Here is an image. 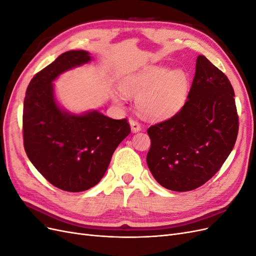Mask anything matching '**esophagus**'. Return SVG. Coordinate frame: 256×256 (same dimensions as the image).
Instances as JSON below:
<instances>
[{
  "instance_id": "esophagus-1",
  "label": "esophagus",
  "mask_w": 256,
  "mask_h": 256,
  "mask_svg": "<svg viewBox=\"0 0 256 256\" xmlns=\"http://www.w3.org/2000/svg\"><path fill=\"white\" fill-rule=\"evenodd\" d=\"M129 122H130L131 130H132V132H138V131H141V130H142L141 124L138 122L136 120H134V118H130Z\"/></svg>"
}]
</instances>
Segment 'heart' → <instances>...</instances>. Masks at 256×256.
<instances>
[{
  "instance_id": "b5f03b06",
  "label": "heart",
  "mask_w": 256,
  "mask_h": 256,
  "mask_svg": "<svg viewBox=\"0 0 256 256\" xmlns=\"http://www.w3.org/2000/svg\"><path fill=\"white\" fill-rule=\"evenodd\" d=\"M189 81L182 69L168 70L164 67L152 66L130 76L122 84L127 96L136 97V108L145 118L162 120L172 118L182 109L187 98ZM125 96L114 95V102L122 104Z\"/></svg>"
}]
</instances>
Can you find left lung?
I'll list each match as a JSON object with an SVG mask.
<instances>
[{
	"label": "left lung",
	"mask_w": 256,
	"mask_h": 256,
	"mask_svg": "<svg viewBox=\"0 0 256 256\" xmlns=\"http://www.w3.org/2000/svg\"><path fill=\"white\" fill-rule=\"evenodd\" d=\"M234 97L228 76L198 56L184 106L171 118L147 129L152 144L146 162L162 187L194 190L219 171L238 134Z\"/></svg>",
	"instance_id": "obj_1"
}]
</instances>
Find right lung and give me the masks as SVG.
Masks as SVG:
<instances>
[{"label": "right lung", "mask_w": 256, "mask_h": 256, "mask_svg": "<svg viewBox=\"0 0 256 256\" xmlns=\"http://www.w3.org/2000/svg\"><path fill=\"white\" fill-rule=\"evenodd\" d=\"M90 60L83 50L65 52L30 80L23 104V144L28 159L56 188L80 192L97 184L116 147L130 134L127 118L97 111L74 115L56 104L52 82Z\"/></svg>", "instance_id": "right-lung-1"}]
</instances>
